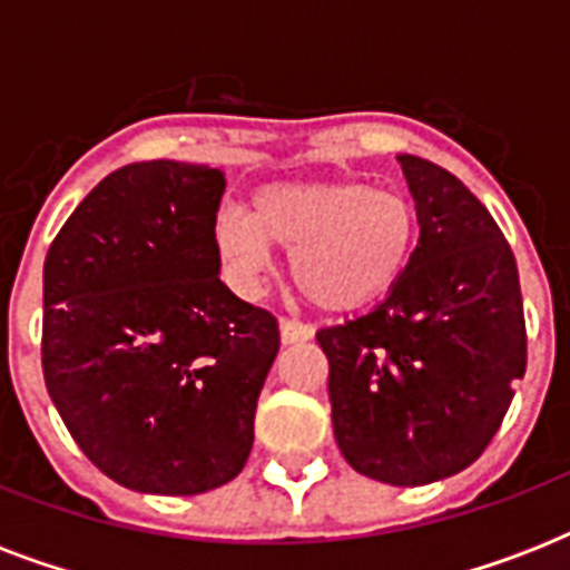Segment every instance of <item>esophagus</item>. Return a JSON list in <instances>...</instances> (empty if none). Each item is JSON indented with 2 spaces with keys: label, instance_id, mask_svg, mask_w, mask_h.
<instances>
[{
  "label": "esophagus",
  "instance_id": "obj_1",
  "mask_svg": "<svg viewBox=\"0 0 570 570\" xmlns=\"http://www.w3.org/2000/svg\"><path fill=\"white\" fill-rule=\"evenodd\" d=\"M313 337V325L307 322H298V320H281V340H284L286 346L289 343H302V340H311Z\"/></svg>",
  "mask_w": 570,
  "mask_h": 570
}]
</instances>
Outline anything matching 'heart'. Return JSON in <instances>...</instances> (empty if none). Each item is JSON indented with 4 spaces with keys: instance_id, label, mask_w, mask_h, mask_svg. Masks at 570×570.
<instances>
[{
    "instance_id": "heart-1",
    "label": "heart",
    "mask_w": 570,
    "mask_h": 570,
    "mask_svg": "<svg viewBox=\"0 0 570 570\" xmlns=\"http://www.w3.org/2000/svg\"><path fill=\"white\" fill-rule=\"evenodd\" d=\"M215 245L233 275L254 284L268 245L293 254V277L313 304L364 307L402 281L416 245V206L396 189L357 180L275 183L250 213L215 215Z\"/></svg>"
}]
</instances>
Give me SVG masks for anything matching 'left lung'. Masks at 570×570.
<instances>
[{
    "label": "left lung",
    "mask_w": 570,
    "mask_h": 570,
    "mask_svg": "<svg viewBox=\"0 0 570 570\" xmlns=\"http://www.w3.org/2000/svg\"><path fill=\"white\" fill-rule=\"evenodd\" d=\"M399 163L420 222L405 275L316 343L340 452L364 476L414 488L485 452L527 373V322L518 263L485 204L441 165Z\"/></svg>",
    "instance_id": "obj_1"
}]
</instances>
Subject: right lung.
<instances>
[{"label":"right lung","instance_id":"add662e5","mask_svg":"<svg viewBox=\"0 0 570 570\" xmlns=\"http://www.w3.org/2000/svg\"><path fill=\"white\" fill-rule=\"evenodd\" d=\"M224 174L150 159L102 177L43 263V381L118 485L191 497L239 476L281 331L222 284Z\"/></svg>","mask_w":570,"mask_h":570}]
</instances>
